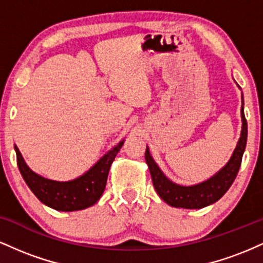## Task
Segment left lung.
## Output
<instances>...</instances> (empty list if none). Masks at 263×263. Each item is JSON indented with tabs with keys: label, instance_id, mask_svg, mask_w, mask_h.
Listing matches in <instances>:
<instances>
[{
	"label": "left lung",
	"instance_id": "obj_1",
	"mask_svg": "<svg viewBox=\"0 0 263 263\" xmlns=\"http://www.w3.org/2000/svg\"><path fill=\"white\" fill-rule=\"evenodd\" d=\"M241 119H242V129H241L240 140L237 142L236 148L232 153L230 161L226 163L225 167H222L215 176L203 183L195 184V185L183 186L168 179L159 170L156 162L153 161L152 156L149 155L148 147H147L144 157H146V162L148 164L153 186L165 203L171 206L183 208V209H201V208L218 201L228 192L237 176L246 148L247 122L245 114H243V98L242 106H241Z\"/></svg>",
	"mask_w": 263,
	"mask_h": 263
}]
</instances>
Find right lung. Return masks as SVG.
I'll list each match as a JSON object with an SVG mask.
<instances>
[{
	"label": "right lung",
	"mask_w": 263,
	"mask_h": 263,
	"mask_svg": "<svg viewBox=\"0 0 263 263\" xmlns=\"http://www.w3.org/2000/svg\"><path fill=\"white\" fill-rule=\"evenodd\" d=\"M123 142L125 140L108 151L86 173L69 182H57L34 173L26 164L17 146H14V151L17 155L18 170L33 194L52 209L75 211L92 206L100 199L106 185L108 171L115 157L121 149Z\"/></svg>",
	"instance_id": "1"
}]
</instances>
